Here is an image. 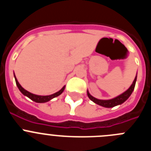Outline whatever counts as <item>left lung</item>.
<instances>
[{
    "mask_svg": "<svg viewBox=\"0 0 151 151\" xmlns=\"http://www.w3.org/2000/svg\"><path fill=\"white\" fill-rule=\"evenodd\" d=\"M136 80H137V76H136L135 78H134L133 83L132 84L130 88H129L127 91H125L124 92V93H122V94L117 96L116 97H114V98H113V99L98 100L97 99V98H95V97H93V96L91 95V94H89L88 91H87L88 96L89 99H90L91 101H92L93 102L97 104L100 105V106H104V107H107V108L113 107V106H117V105L122 104V103L125 102V101H126L129 97H130V95L132 94V91H134V86H135Z\"/></svg>",
    "mask_w": 151,
    "mask_h": 151,
    "instance_id": "obj_1",
    "label": "left lung"
}]
</instances>
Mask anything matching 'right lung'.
Returning <instances> with one entry per match:
<instances>
[{
	"instance_id": "right-lung-1",
	"label": "right lung",
	"mask_w": 151,
	"mask_h": 151,
	"mask_svg": "<svg viewBox=\"0 0 151 151\" xmlns=\"http://www.w3.org/2000/svg\"><path fill=\"white\" fill-rule=\"evenodd\" d=\"M14 77H15V80H16V83H17V87H18L19 90L21 92H22V94H24L25 96H26V97H28L29 98H30L32 101H35V102L36 103H45V102H47V101H50L51 99H53V98H54V97H57V96H59L60 94H61L63 93V91H64V89H65V86H63V87L62 88L60 89V90L59 91L56 92V93H54V94H50V95H47V96H41V95H36V94H32V93H30V92H29L28 91L25 90V89L23 88L20 85H19V83L18 82V81H17V78H16V76H14Z\"/></svg>"
}]
</instances>
